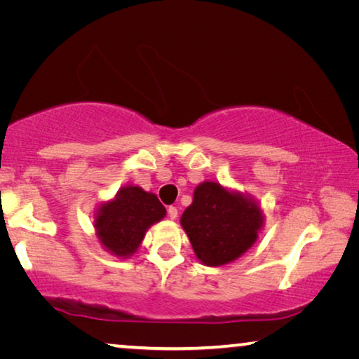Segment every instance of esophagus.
Masks as SVG:
<instances>
[{"label": "esophagus", "mask_w": 359, "mask_h": 359, "mask_svg": "<svg viewBox=\"0 0 359 359\" xmlns=\"http://www.w3.org/2000/svg\"><path fill=\"white\" fill-rule=\"evenodd\" d=\"M168 215H169V218H171V220H175V218L179 217V210H177V208H174V205H171V208L168 209Z\"/></svg>", "instance_id": "34e87169"}]
</instances>
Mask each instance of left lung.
<instances>
[{
    "label": "left lung",
    "mask_w": 359,
    "mask_h": 359,
    "mask_svg": "<svg viewBox=\"0 0 359 359\" xmlns=\"http://www.w3.org/2000/svg\"><path fill=\"white\" fill-rule=\"evenodd\" d=\"M263 210L248 194L203 182L180 217L196 258L205 266H223L242 257L258 239Z\"/></svg>",
    "instance_id": "left-lung-1"
}]
</instances>
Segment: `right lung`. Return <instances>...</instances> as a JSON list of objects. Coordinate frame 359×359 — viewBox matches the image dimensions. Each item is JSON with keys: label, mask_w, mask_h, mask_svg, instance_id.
Wrapping results in <instances>:
<instances>
[{"label": "right lung", "mask_w": 359, "mask_h": 359, "mask_svg": "<svg viewBox=\"0 0 359 359\" xmlns=\"http://www.w3.org/2000/svg\"><path fill=\"white\" fill-rule=\"evenodd\" d=\"M165 215L166 209L156 194L126 185L111 201L100 204L95 215L96 236L109 253L128 258L136 253L147 229Z\"/></svg>", "instance_id": "right-lung-1"}]
</instances>
